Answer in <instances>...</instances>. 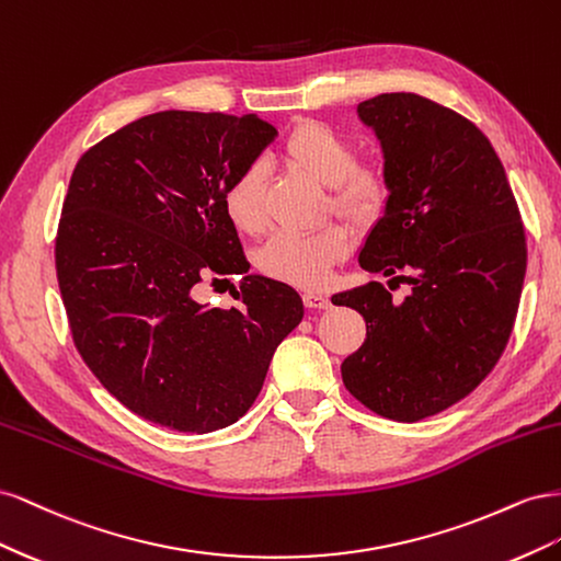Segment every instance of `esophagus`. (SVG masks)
<instances>
[{"label":"esophagus","mask_w":561,"mask_h":561,"mask_svg":"<svg viewBox=\"0 0 561 561\" xmlns=\"http://www.w3.org/2000/svg\"><path fill=\"white\" fill-rule=\"evenodd\" d=\"M304 304H307L309 309H328L330 307V297L325 295V293H313V290H309V293H304Z\"/></svg>","instance_id":"obj_1"}]
</instances>
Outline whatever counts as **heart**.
Returning <instances> with one entry per match:
<instances>
[{
	"label": "heart",
	"mask_w": 561,
	"mask_h": 561,
	"mask_svg": "<svg viewBox=\"0 0 561 561\" xmlns=\"http://www.w3.org/2000/svg\"><path fill=\"white\" fill-rule=\"evenodd\" d=\"M280 157L322 186H330L332 208L358 227L375 225L383 215L390 198V182L383 168L355 163V147L342 133L322 122H299L285 133ZM225 213L229 222L257 236L266 229V175L260 163L245 165L225 190ZM351 250V233L342 225L322 231L295 236L285 233L271 241L262 254L260 266L266 276L299 285L320 287L330 278L334 264Z\"/></svg>",
	"instance_id": "1"
}]
</instances>
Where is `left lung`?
<instances>
[{
    "mask_svg": "<svg viewBox=\"0 0 561 561\" xmlns=\"http://www.w3.org/2000/svg\"><path fill=\"white\" fill-rule=\"evenodd\" d=\"M358 116L377 135L390 182L358 262L412 293L396 301L371 280L332 297L367 322L342 379L371 412L412 423L466 398L499 363L526 239L503 163L466 116L416 93L369 98Z\"/></svg>",
    "mask_w": 561,
    "mask_h": 561,
    "instance_id": "8db88e82",
    "label": "left lung"
}]
</instances>
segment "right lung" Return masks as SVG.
Wrapping results in <instances>:
<instances>
[{"mask_svg":"<svg viewBox=\"0 0 561 561\" xmlns=\"http://www.w3.org/2000/svg\"><path fill=\"white\" fill-rule=\"evenodd\" d=\"M276 135L257 114L165 110L93 145L70 178L56 271L75 346L159 426L203 435L239 421L304 318L295 287L257 274L239 307L194 297L206 278L248 274L222 198Z\"/></svg>","mask_w":561,"mask_h":561,"instance_id":"add662e5","label":"right lung"}]
</instances>
